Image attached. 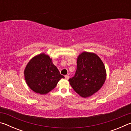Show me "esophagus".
Wrapping results in <instances>:
<instances>
[{
	"label": "esophagus",
	"instance_id": "1",
	"mask_svg": "<svg viewBox=\"0 0 131 131\" xmlns=\"http://www.w3.org/2000/svg\"><path fill=\"white\" fill-rule=\"evenodd\" d=\"M65 77L66 80H68L69 79V76L68 75H66V76H65Z\"/></svg>",
	"mask_w": 131,
	"mask_h": 131
}]
</instances>
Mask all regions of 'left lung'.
I'll use <instances>...</instances> for the list:
<instances>
[{
	"label": "left lung",
	"mask_w": 131,
	"mask_h": 131,
	"mask_svg": "<svg viewBox=\"0 0 131 131\" xmlns=\"http://www.w3.org/2000/svg\"><path fill=\"white\" fill-rule=\"evenodd\" d=\"M106 78L105 67L100 58L94 53L84 52L77 58L76 73L69 81L77 94L87 97L102 87Z\"/></svg>",
	"instance_id": "obj_1"
}]
</instances>
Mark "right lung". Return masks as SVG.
<instances>
[{
	"label": "right lung",
	"instance_id": "obj_1",
	"mask_svg": "<svg viewBox=\"0 0 131 131\" xmlns=\"http://www.w3.org/2000/svg\"><path fill=\"white\" fill-rule=\"evenodd\" d=\"M24 75L30 89L41 95L51 91L56 87L58 82L65 78L50 57L44 54L37 55L29 62Z\"/></svg>",
	"mask_w": 131,
	"mask_h": 131
}]
</instances>
